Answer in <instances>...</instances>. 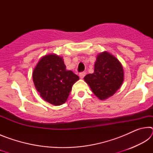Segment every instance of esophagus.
Here are the masks:
<instances>
[{
	"instance_id": "obj_1",
	"label": "esophagus",
	"mask_w": 153,
	"mask_h": 153,
	"mask_svg": "<svg viewBox=\"0 0 153 153\" xmlns=\"http://www.w3.org/2000/svg\"><path fill=\"white\" fill-rule=\"evenodd\" d=\"M79 76L80 78L82 79V78H84V77L85 76H86V73H85V72H81V73H79Z\"/></svg>"
}]
</instances>
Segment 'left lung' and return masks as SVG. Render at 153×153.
I'll use <instances>...</instances> for the list:
<instances>
[{"label":"left lung","mask_w":153,"mask_h":153,"mask_svg":"<svg viewBox=\"0 0 153 153\" xmlns=\"http://www.w3.org/2000/svg\"><path fill=\"white\" fill-rule=\"evenodd\" d=\"M123 67L118 59L107 51L98 54L94 73L86 75L84 80L100 100L115 94L123 82Z\"/></svg>","instance_id":"8db88e82"}]
</instances>
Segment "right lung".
<instances>
[{
	"label": "right lung",
	"mask_w": 153,
	"mask_h": 153,
	"mask_svg": "<svg viewBox=\"0 0 153 153\" xmlns=\"http://www.w3.org/2000/svg\"><path fill=\"white\" fill-rule=\"evenodd\" d=\"M32 76L33 84L40 97L55 106L66 102L72 86L79 79L73 71L67 70L63 58L55 54L41 58Z\"/></svg>",
	"instance_id": "1"
}]
</instances>
